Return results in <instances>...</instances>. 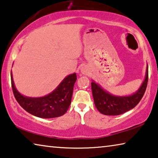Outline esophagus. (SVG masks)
I'll list each match as a JSON object with an SVG mask.
<instances>
[{"mask_svg": "<svg viewBox=\"0 0 158 158\" xmlns=\"http://www.w3.org/2000/svg\"><path fill=\"white\" fill-rule=\"evenodd\" d=\"M81 72H82V74H84V75H87V74H88L89 70H88V69H87L86 66H82L81 68Z\"/></svg>", "mask_w": 158, "mask_h": 158, "instance_id": "obj_1", "label": "esophagus"}]
</instances>
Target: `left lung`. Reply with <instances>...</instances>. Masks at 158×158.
I'll use <instances>...</instances> for the list:
<instances>
[{
	"label": "left lung",
	"mask_w": 158,
	"mask_h": 158,
	"mask_svg": "<svg viewBox=\"0 0 158 158\" xmlns=\"http://www.w3.org/2000/svg\"><path fill=\"white\" fill-rule=\"evenodd\" d=\"M148 81V66L143 82L134 94L128 96H115L103 89L94 81L91 82L94 102L99 112L104 115H120L131 109L139 103L146 89Z\"/></svg>",
	"instance_id": "obj_1"
}]
</instances>
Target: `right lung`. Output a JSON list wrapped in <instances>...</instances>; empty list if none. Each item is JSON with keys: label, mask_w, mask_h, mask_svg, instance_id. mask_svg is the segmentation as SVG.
Wrapping results in <instances>:
<instances>
[{"label": "right lung", "mask_w": 158, "mask_h": 158, "mask_svg": "<svg viewBox=\"0 0 158 158\" xmlns=\"http://www.w3.org/2000/svg\"><path fill=\"white\" fill-rule=\"evenodd\" d=\"M76 73L65 77L52 93L42 98H28L19 93L15 87L11 73V85L15 98L24 110L40 118L59 117L66 112L71 103Z\"/></svg>", "instance_id": "obj_1"}]
</instances>
